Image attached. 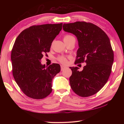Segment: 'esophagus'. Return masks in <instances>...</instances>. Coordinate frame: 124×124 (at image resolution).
<instances>
[{
    "mask_svg": "<svg viewBox=\"0 0 124 124\" xmlns=\"http://www.w3.org/2000/svg\"><path fill=\"white\" fill-rule=\"evenodd\" d=\"M65 68H66V67L63 66V65H61V71L64 70Z\"/></svg>",
    "mask_w": 124,
    "mask_h": 124,
    "instance_id": "1",
    "label": "esophagus"
}]
</instances>
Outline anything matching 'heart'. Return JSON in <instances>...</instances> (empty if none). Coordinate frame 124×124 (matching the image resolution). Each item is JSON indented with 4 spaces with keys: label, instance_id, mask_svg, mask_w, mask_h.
<instances>
[{
    "label": "heart",
    "instance_id": "heart-1",
    "mask_svg": "<svg viewBox=\"0 0 124 124\" xmlns=\"http://www.w3.org/2000/svg\"><path fill=\"white\" fill-rule=\"evenodd\" d=\"M72 37V36L69 35H65L63 37V40L64 41V40H68V39H69L70 38ZM57 59L60 63H61L63 64H67L68 63V58L64 56H59L57 58Z\"/></svg>",
    "mask_w": 124,
    "mask_h": 124
}]
</instances>
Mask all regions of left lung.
Wrapping results in <instances>:
<instances>
[{
    "mask_svg": "<svg viewBox=\"0 0 124 124\" xmlns=\"http://www.w3.org/2000/svg\"><path fill=\"white\" fill-rule=\"evenodd\" d=\"M63 28L78 39L79 48L75 64L86 63L81 71L77 67H70L71 87L81 97L93 95L104 86L111 72L114 55L110 39L101 28L92 23H64Z\"/></svg>",
    "mask_w": 124,
    "mask_h": 124,
    "instance_id": "8db88e82",
    "label": "left lung"
}]
</instances>
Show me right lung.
<instances>
[{"label":"right lung","mask_w":124,"mask_h":124,"mask_svg":"<svg viewBox=\"0 0 124 124\" xmlns=\"http://www.w3.org/2000/svg\"><path fill=\"white\" fill-rule=\"evenodd\" d=\"M62 23L32 25L22 31L11 52L12 73L21 90L33 99H42L52 91V81L60 72V65L46 67L40 62L50 51L51 45L62 30Z\"/></svg>","instance_id":"1"}]
</instances>
